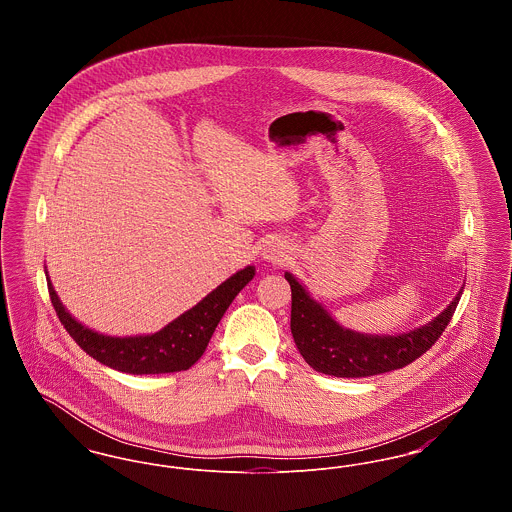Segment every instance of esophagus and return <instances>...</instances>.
<instances>
[{
  "label": "esophagus",
  "instance_id": "1",
  "mask_svg": "<svg viewBox=\"0 0 512 512\" xmlns=\"http://www.w3.org/2000/svg\"><path fill=\"white\" fill-rule=\"evenodd\" d=\"M286 244L272 238L263 245V259H267L268 263H280L286 257Z\"/></svg>",
  "mask_w": 512,
  "mask_h": 512
}]
</instances>
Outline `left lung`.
<instances>
[{
	"mask_svg": "<svg viewBox=\"0 0 512 512\" xmlns=\"http://www.w3.org/2000/svg\"><path fill=\"white\" fill-rule=\"evenodd\" d=\"M284 276L292 286L290 326L299 353L307 365L336 378L374 376L416 361L443 334L464 290L463 286L438 317L420 328L395 336H378L343 328L317 299L311 297L292 272H286Z\"/></svg>",
	"mask_w": 512,
	"mask_h": 512,
	"instance_id": "1",
	"label": "left lung"
}]
</instances>
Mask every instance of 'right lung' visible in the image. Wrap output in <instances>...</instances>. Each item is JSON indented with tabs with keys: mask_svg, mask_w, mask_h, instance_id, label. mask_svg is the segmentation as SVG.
Here are the masks:
<instances>
[{
	"mask_svg": "<svg viewBox=\"0 0 512 512\" xmlns=\"http://www.w3.org/2000/svg\"><path fill=\"white\" fill-rule=\"evenodd\" d=\"M255 267H245L224 280L197 305L174 318L165 328L146 336H105L84 326L65 309L48 278L49 297L65 330L90 357L101 365L126 374H165L188 370L205 353L220 318L234 297L253 280Z\"/></svg>",
	"mask_w": 512,
	"mask_h": 512,
	"instance_id": "add662e5",
	"label": "right lung"
}]
</instances>
